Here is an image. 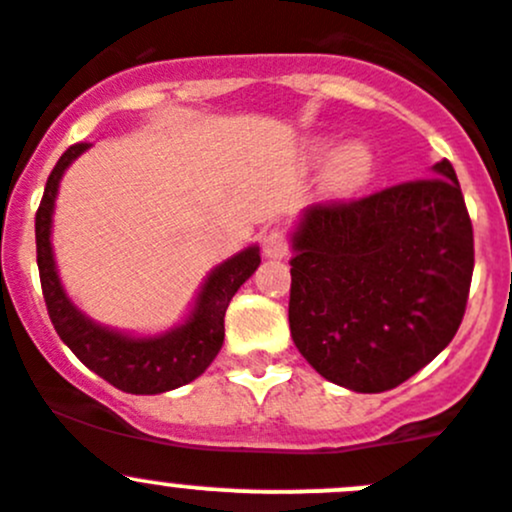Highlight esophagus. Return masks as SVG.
Here are the masks:
<instances>
[{
  "label": "esophagus",
  "mask_w": 512,
  "mask_h": 512,
  "mask_svg": "<svg viewBox=\"0 0 512 512\" xmlns=\"http://www.w3.org/2000/svg\"><path fill=\"white\" fill-rule=\"evenodd\" d=\"M262 255L267 260H283L288 255V237H285L283 229H270L262 237Z\"/></svg>",
  "instance_id": "1"
}]
</instances>
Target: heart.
Masks as SVG:
<instances>
[{"mask_svg": "<svg viewBox=\"0 0 512 512\" xmlns=\"http://www.w3.org/2000/svg\"><path fill=\"white\" fill-rule=\"evenodd\" d=\"M376 151L366 138H348L336 146L331 136H318L305 146V164L310 169L323 166V194L336 202H346L371 184L376 174Z\"/></svg>", "mask_w": 512, "mask_h": 512, "instance_id": "obj_1", "label": "heart"}]
</instances>
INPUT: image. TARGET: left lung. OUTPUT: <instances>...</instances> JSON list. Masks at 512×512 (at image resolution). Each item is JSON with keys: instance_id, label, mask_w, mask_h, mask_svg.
<instances>
[{"instance_id": "obj_1", "label": "left lung", "mask_w": 512, "mask_h": 512, "mask_svg": "<svg viewBox=\"0 0 512 512\" xmlns=\"http://www.w3.org/2000/svg\"><path fill=\"white\" fill-rule=\"evenodd\" d=\"M290 333L323 379L379 394L450 346L475 250L460 181L432 176L351 204H313L290 232Z\"/></svg>"}]
</instances>
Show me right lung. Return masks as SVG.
Wrapping results in <instances>:
<instances>
[{
    "label": "right lung",
    "instance_id": "1",
    "mask_svg": "<svg viewBox=\"0 0 512 512\" xmlns=\"http://www.w3.org/2000/svg\"><path fill=\"white\" fill-rule=\"evenodd\" d=\"M90 143H75L52 169L35 217L37 267L47 313L62 343L90 371L126 394H164L179 389L207 371L224 343V313L232 295L260 267V247L250 245L219 262L199 288L189 313L179 326L154 336H136L100 326L65 293L52 250V214L62 174Z\"/></svg>",
    "mask_w": 512,
    "mask_h": 512
}]
</instances>
